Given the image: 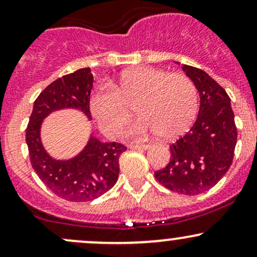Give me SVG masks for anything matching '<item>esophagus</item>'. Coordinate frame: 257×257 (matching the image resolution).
Returning <instances> with one entry per match:
<instances>
[{"mask_svg":"<svg viewBox=\"0 0 257 257\" xmlns=\"http://www.w3.org/2000/svg\"><path fill=\"white\" fill-rule=\"evenodd\" d=\"M129 147H131L132 150H143V151H146V150L150 149V145H129Z\"/></svg>","mask_w":257,"mask_h":257,"instance_id":"esophagus-1","label":"esophagus"}]
</instances>
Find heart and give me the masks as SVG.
I'll return each mask as SVG.
<instances>
[{
  "mask_svg": "<svg viewBox=\"0 0 257 257\" xmlns=\"http://www.w3.org/2000/svg\"><path fill=\"white\" fill-rule=\"evenodd\" d=\"M139 117L123 129L128 138L143 139L159 134L173 139L190 128L198 108L196 85L182 73H168L155 67L141 66L123 72L113 88L101 85L89 100L93 116L101 131L114 135L134 105Z\"/></svg>",
  "mask_w": 257,
  "mask_h": 257,
  "instance_id": "1",
  "label": "heart"
}]
</instances>
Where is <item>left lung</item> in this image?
I'll return each instance as SVG.
<instances>
[{
	"instance_id": "1",
	"label": "left lung",
	"mask_w": 257,
	"mask_h": 257,
	"mask_svg": "<svg viewBox=\"0 0 257 257\" xmlns=\"http://www.w3.org/2000/svg\"><path fill=\"white\" fill-rule=\"evenodd\" d=\"M199 93L198 117L190 132L170 145L169 163L155 172L168 190L196 196L210 190L231 167L237 126L226 90L203 70L182 65Z\"/></svg>"
}]
</instances>
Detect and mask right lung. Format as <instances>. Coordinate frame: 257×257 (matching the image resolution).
Segmentation results:
<instances>
[{
  "label": "right lung",
  "mask_w": 257,
  "mask_h": 257,
  "mask_svg": "<svg viewBox=\"0 0 257 257\" xmlns=\"http://www.w3.org/2000/svg\"><path fill=\"white\" fill-rule=\"evenodd\" d=\"M93 75L89 67L58 78L34 102L26 128V144L31 166L53 193L70 202H89L113 187L119 174V156L126 147L118 143H101L90 137L83 151L67 161H57L41 143V125L53 111L77 108L88 119Z\"/></svg>",
  "instance_id": "add662e5"
}]
</instances>
